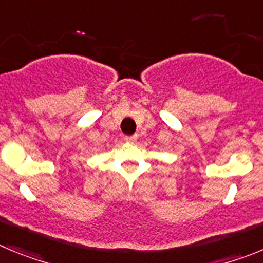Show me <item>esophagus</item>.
I'll use <instances>...</instances> for the list:
<instances>
[{
    "mask_svg": "<svg viewBox=\"0 0 263 263\" xmlns=\"http://www.w3.org/2000/svg\"><path fill=\"white\" fill-rule=\"evenodd\" d=\"M125 141L130 143H134L137 141V136H129V137H125Z\"/></svg>",
    "mask_w": 263,
    "mask_h": 263,
    "instance_id": "34e87169",
    "label": "esophagus"
}]
</instances>
